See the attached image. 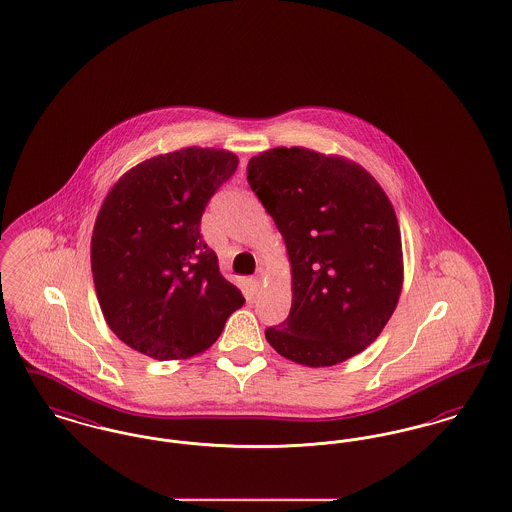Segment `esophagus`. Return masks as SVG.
Wrapping results in <instances>:
<instances>
[{"label":"esophagus","mask_w":512,"mask_h":512,"mask_svg":"<svg viewBox=\"0 0 512 512\" xmlns=\"http://www.w3.org/2000/svg\"><path fill=\"white\" fill-rule=\"evenodd\" d=\"M259 284H261V278H259V276L249 278V288H251V292H253V294L259 290Z\"/></svg>","instance_id":"esophagus-1"}]
</instances>
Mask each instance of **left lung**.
<instances>
[{"label": "left lung", "instance_id": "8db88e82", "mask_svg": "<svg viewBox=\"0 0 512 512\" xmlns=\"http://www.w3.org/2000/svg\"><path fill=\"white\" fill-rule=\"evenodd\" d=\"M247 181L292 265V309L265 331L269 344L309 367L360 354L385 329L402 290L389 197L358 164L303 147L253 156Z\"/></svg>", "mask_w": 512, "mask_h": 512}]
</instances>
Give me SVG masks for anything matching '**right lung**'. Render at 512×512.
<instances>
[{"label":"right lung","mask_w":512,"mask_h":512,"mask_svg":"<svg viewBox=\"0 0 512 512\" xmlns=\"http://www.w3.org/2000/svg\"><path fill=\"white\" fill-rule=\"evenodd\" d=\"M236 168L232 152L189 147L141 162L104 199L92 278L108 327L129 348L154 360L191 358L243 305L201 236L203 212Z\"/></svg>","instance_id":"1"}]
</instances>
